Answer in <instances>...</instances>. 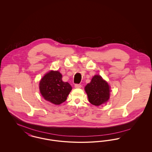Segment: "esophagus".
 <instances>
[{"label":"esophagus","mask_w":152,"mask_h":152,"mask_svg":"<svg viewBox=\"0 0 152 152\" xmlns=\"http://www.w3.org/2000/svg\"><path fill=\"white\" fill-rule=\"evenodd\" d=\"M75 87L76 88H81V85L79 84H76L75 85Z\"/></svg>","instance_id":"34e87169"}]
</instances>
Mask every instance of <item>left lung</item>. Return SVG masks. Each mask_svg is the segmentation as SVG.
<instances>
[{
	"label": "left lung",
	"mask_w": 152,
	"mask_h": 152,
	"mask_svg": "<svg viewBox=\"0 0 152 152\" xmlns=\"http://www.w3.org/2000/svg\"><path fill=\"white\" fill-rule=\"evenodd\" d=\"M85 90L89 101L96 106L100 105L109 99V85L100 76L95 75L91 83L85 87Z\"/></svg>",
	"instance_id": "1"
}]
</instances>
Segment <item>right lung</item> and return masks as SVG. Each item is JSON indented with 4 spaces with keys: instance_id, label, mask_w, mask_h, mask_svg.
<instances>
[{
    "instance_id": "add662e5",
    "label": "right lung",
    "mask_w": 152,
    "mask_h": 152,
    "mask_svg": "<svg viewBox=\"0 0 152 152\" xmlns=\"http://www.w3.org/2000/svg\"><path fill=\"white\" fill-rule=\"evenodd\" d=\"M40 93L44 99L55 105H59L66 100L72 87L62 80V75L58 71L47 73L39 83Z\"/></svg>"
}]
</instances>
